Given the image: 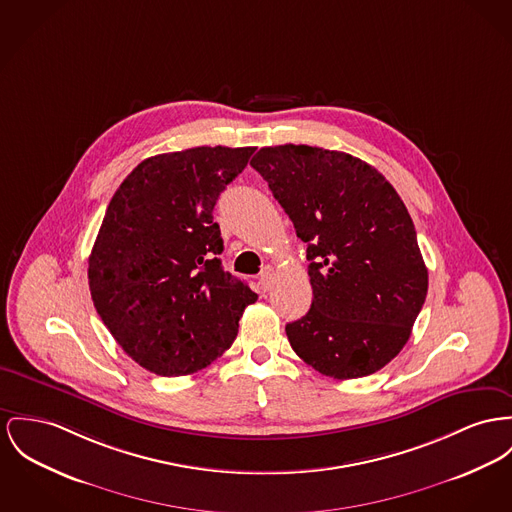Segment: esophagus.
<instances>
[{
    "label": "esophagus",
    "mask_w": 512,
    "mask_h": 512,
    "mask_svg": "<svg viewBox=\"0 0 512 512\" xmlns=\"http://www.w3.org/2000/svg\"><path fill=\"white\" fill-rule=\"evenodd\" d=\"M273 266H266V268H262V272L258 275V285H260V289L262 291H268L270 287H272L273 283Z\"/></svg>",
    "instance_id": "esophagus-1"
}]
</instances>
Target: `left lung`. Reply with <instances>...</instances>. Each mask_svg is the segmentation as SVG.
<instances>
[{
	"instance_id": "1",
	"label": "left lung",
	"mask_w": 512,
	"mask_h": 512,
	"mask_svg": "<svg viewBox=\"0 0 512 512\" xmlns=\"http://www.w3.org/2000/svg\"><path fill=\"white\" fill-rule=\"evenodd\" d=\"M250 165L307 242L312 305L285 326L293 351L338 380L380 371L409 340L429 285L402 198L341 151L287 143Z\"/></svg>"
}]
</instances>
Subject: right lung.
<instances>
[{
    "mask_svg": "<svg viewBox=\"0 0 512 512\" xmlns=\"http://www.w3.org/2000/svg\"><path fill=\"white\" fill-rule=\"evenodd\" d=\"M256 147H194L141 161L89 256L95 308L118 345L161 376L198 373L237 338L258 295L223 270L213 207Z\"/></svg>",
    "mask_w": 512,
    "mask_h": 512,
    "instance_id": "1",
    "label": "right lung"
}]
</instances>
